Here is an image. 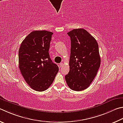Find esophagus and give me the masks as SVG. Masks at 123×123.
<instances>
[{
  "label": "esophagus",
  "instance_id": "34e87169",
  "mask_svg": "<svg viewBox=\"0 0 123 123\" xmlns=\"http://www.w3.org/2000/svg\"><path fill=\"white\" fill-rule=\"evenodd\" d=\"M63 63H62V62H61V63H60V68L62 67H63Z\"/></svg>",
  "mask_w": 123,
  "mask_h": 123
}]
</instances>
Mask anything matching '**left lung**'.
<instances>
[{
	"instance_id": "8db88e82",
	"label": "left lung",
	"mask_w": 123,
	"mask_h": 123,
	"mask_svg": "<svg viewBox=\"0 0 123 123\" xmlns=\"http://www.w3.org/2000/svg\"><path fill=\"white\" fill-rule=\"evenodd\" d=\"M68 34L71 40L70 68L65 79L71 90L82 91L89 86L99 68L98 44L83 28L74 29Z\"/></svg>"
}]
</instances>
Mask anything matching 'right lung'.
<instances>
[{
  "mask_svg": "<svg viewBox=\"0 0 123 123\" xmlns=\"http://www.w3.org/2000/svg\"><path fill=\"white\" fill-rule=\"evenodd\" d=\"M53 33L34 31L25 39L19 50V67L26 83L33 90L43 91L53 83L59 71L49 54Z\"/></svg>",
  "mask_w": 123,
  "mask_h": 123,
  "instance_id": "add662e5",
  "label": "right lung"
}]
</instances>
